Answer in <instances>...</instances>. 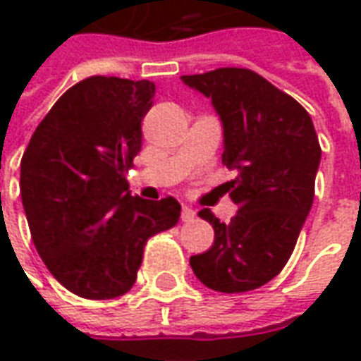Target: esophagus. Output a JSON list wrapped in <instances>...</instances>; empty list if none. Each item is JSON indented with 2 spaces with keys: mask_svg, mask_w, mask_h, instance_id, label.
Returning a JSON list of instances; mask_svg holds the SVG:
<instances>
[{
  "mask_svg": "<svg viewBox=\"0 0 361 361\" xmlns=\"http://www.w3.org/2000/svg\"><path fill=\"white\" fill-rule=\"evenodd\" d=\"M193 219H195V211H193L191 207H183V209H181V220H183V222H191Z\"/></svg>",
  "mask_w": 361,
  "mask_h": 361,
  "instance_id": "obj_1",
  "label": "esophagus"
}]
</instances>
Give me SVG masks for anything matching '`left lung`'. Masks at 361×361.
Masks as SVG:
<instances>
[{"label":"left lung","mask_w":361,"mask_h":361,"mask_svg":"<svg viewBox=\"0 0 361 361\" xmlns=\"http://www.w3.org/2000/svg\"><path fill=\"white\" fill-rule=\"evenodd\" d=\"M181 81L212 100L224 127L222 164L238 170L228 181L235 216L224 224L211 209L199 211L214 243L189 265L211 290L250 292L274 279L294 251L315 195L317 133L302 104L251 69L220 67Z\"/></svg>","instance_id":"1"}]
</instances>
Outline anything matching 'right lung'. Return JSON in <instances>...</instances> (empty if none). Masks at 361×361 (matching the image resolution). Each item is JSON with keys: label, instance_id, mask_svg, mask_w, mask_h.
<instances>
[{"label": "right lung", "instance_id": "add662e5", "mask_svg": "<svg viewBox=\"0 0 361 361\" xmlns=\"http://www.w3.org/2000/svg\"><path fill=\"white\" fill-rule=\"evenodd\" d=\"M154 85L94 75L59 96L20 160L32 242L61 286L87 300L131 290L152 235L180 220L173 197L129 195Z\"/></svg>", "mask_w": 361, "mask_h": 361}]
</instances>
